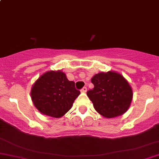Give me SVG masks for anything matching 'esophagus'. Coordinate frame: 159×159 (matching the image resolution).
Here are the masks:
<instances>
[{
	"label": "esophagus",
	"mask_w": 159,
	"mask_h": 159,
	"mask_svg": "<svg viewBox=\"0 0 159 159\" xmlns=\"http://www.w3.org/2000/svg\"><path fill=\"white\" fill-rule=\"evenodd\" d=\"M86 91H87V88L86 87L82 88L81 90V92H82V93H86Z\"/></svg>",
	"instance_id": "34e87169"
}]
</instances>
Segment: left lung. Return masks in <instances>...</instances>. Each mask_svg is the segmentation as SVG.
I'll use <instances>...</instances> for the list:
<instances>
[{
    "label": "left lung",
    "mask_w": 159,
    "mask_h": 159,
    "mask_svg": "<svg viewBox=\"0 0 159 159\" xmlns=\"http://www.w3.org/2000/svg\"><path fill=\"white\" fill-rule=\"evenodd\" d=\"M94 89L87 92L94 109L106 118L127 111L132 101V89L127 80L116 71L100 72L91 78Z\"/></svg>",
    "instance_id": "1"
}]
</instances>
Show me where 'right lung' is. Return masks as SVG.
Instances as JSON below:
<instances>
[{
    "label": "right lung",
    "mask_w": 159,
    "mask_h": 159,
    "mask_svg": "<svg viewBox=\"0 0 159 159\" xmlns=\"http://www.w3.org/2000/svg\"><path fill=\"white\" fill-rule=\"evenodd\" d=\"M75 82L61 70H49L41 75L32 85L30 98L41 114L61 118L71 108L80 94Z\"/></svg>",
    "instance_id": "obj_1"
}]
</instances>
